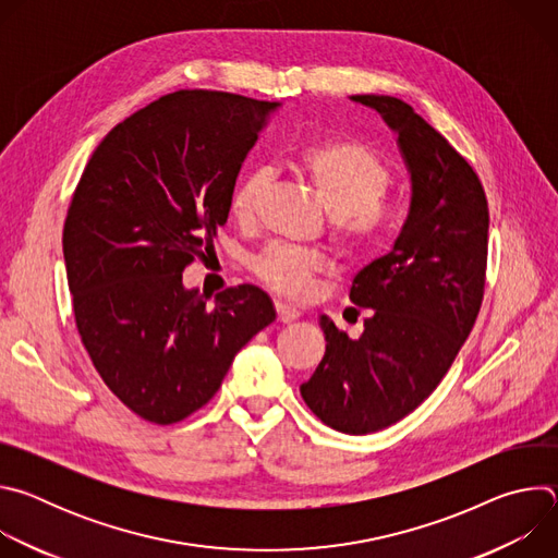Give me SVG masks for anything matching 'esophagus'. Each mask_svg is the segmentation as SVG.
I'll return each mask as SVG.
<instances>
[{
  "mask_svg": "<svg viewBox=\"0 0 558 558\" xmlns=\"http://www.w3.org/2000/svg\"><path fill=\"white\" fill-rule=\"evenodd\" d=\"M276 311H278V320L282 325H289V323H293L300 317V311L295 306L287 304V302H276Z\"/></svg>",
  "mask_w": 558,
  "mask_h": 558,
  "instance_id": "obj_1",
  "label": "esophagus"
}]
</instances>
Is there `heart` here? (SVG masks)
Listing matches in <instances>:
<instances>
[{
	"mask_svg": "<svg viewBox=\"0 0 558 558\" xmlns=\"http://www.w3.org/2000/svg\"><path fill=\"white\" fill-rule=\"evenodd\" d=\"M295 168L329 211L333 235L347 250L377 247L397 222V205L386 196L390 170L368 145L353 138H329L302 147ZM267 185V170L254 168L235 183L229 211L247 225L254 220ZM325 260L317 252L269 245L254 260V274L274 291L302 298L311 291L313 276Z\"/></svg>",
	"mask_w": 558,
	"mask_h": 558,
	"instance_id": "1",
	"label": "heart"
}]
</instances>
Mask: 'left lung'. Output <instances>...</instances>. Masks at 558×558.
<instances>
[{
    "label": "left lung",
    "instance_id": "8db88e82",
    "mask_svg": "<svg viewBox=\"0 0 558 558\" xmlns=\"http://www.w3.org/2000/svg\"><path fill=\"white\" fill-rule=\"evenodd\" d=\"M397 134L411 209L392 250L360 269L351 302L366 311L351 340L320 315L327 351L302 400L327 426L368 435L413 413L437 388L482 308L488 201L465 158L409 104L353 95Z\"/></svg>",
    "mask_w": 558,
    "mask_h": 558
}]
</instances>
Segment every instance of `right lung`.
Instances as JSON below:
<instances>
[{
  "instance_id": "right-lung-1",
  "label": "right lung",
  "mask_w": 558,
  "mask_h": 558,
  "mask_svg": "<svg viewBox=\"0 0 558 558\" xmlns=\"http://www.w3.org/2000/svg\"><path fill=\"white\" fill-rule=\"evenodd\" d=\"M278 101L166 95L93 151L63 225L74 323L106 386L138 417L177 424L205 407L235 353L276 320L271 298L183 287L227 222L229 198Z\"/></svg>"
}]
</instances>
